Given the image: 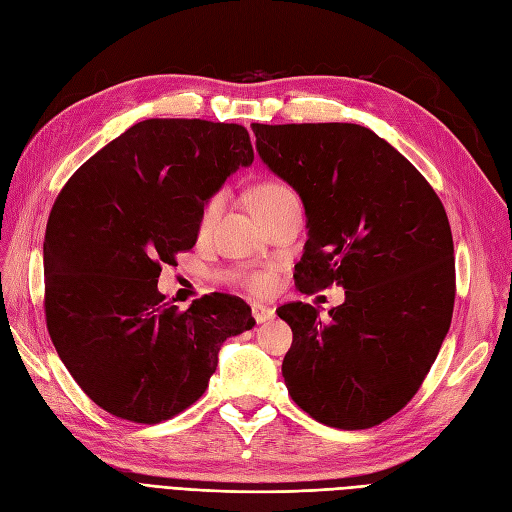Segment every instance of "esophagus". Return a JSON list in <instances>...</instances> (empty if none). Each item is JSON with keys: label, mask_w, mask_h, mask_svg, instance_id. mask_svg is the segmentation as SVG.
Here are the masks:
<instances>
[{"label": "esophagus", "mask_w": 512, "mask_h": 512, "mask_svg": "<svg viewBox=\"0 0 512 512\" xmlns=\"http://www.w3.org/2000/svg\"><path fill=\"white\" fill-rule=\"evenodd\" d=\"M252 315H254V320H256L258 324H264V322H271V320H273V317H275V309L262 307V305H254V307H252Z\"/></svg>", "instance_id": "obj_1"}]
</instances>
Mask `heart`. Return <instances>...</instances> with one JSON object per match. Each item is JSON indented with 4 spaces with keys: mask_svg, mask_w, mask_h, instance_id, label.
Masks as SVG:
<instances>
[{
    "mask_svg": "<svg viewBox=\"0 0 512 512\" xmlns=\"http://www.w3.org/2000/svg\"><path fill=\"white\" fill-rule=\"evenodd\" d=\"M298 203L294 192L281 182H260L250 190V205L252 211L256 214L258 220H262L264 216L273 214V211ZM224 207V195L218 192V195H211L205 205L201 207L199 214V233L205 235L211 231V226L218 220V216L222 214ZM231 279L235 284L243 286L245 290H250L252 294H264L269 292L273 286V279L267 273H235L231 275Z\"/></svg>",
    "mask_w": 512,
    "mask_h": 512,
    "instance_id": "1",
    "label": "heart"
}]
</instances>
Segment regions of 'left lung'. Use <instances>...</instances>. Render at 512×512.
Instances as JSON below:
<instances>
[{
    "label": "left lung",
    "mask_w": 512,
    "mask_h": 512,
    "mask_svg": "<svg viewBox=\"0 0 512 512\" xmlns=\"http://www.w3.org/2000/svg\"><path fill=\"white\" fill-rule=\"evenodd\" d=\"M252 131L264 165L305 205L309 239L296 288L345 290L328 320L307 303L277 309L294 334L281 375L320 424L373 428L417 394L451 326L445 207L424 175L366 127L254 122Z\"/></svg>",
    "instance_id": "1"
}]
</instances>
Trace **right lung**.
Wrapping results in <instances>:
<instances>
[{"label": "right lung", "instance_id": "obj_1", "mask_svg": "<svg viewBox=\"0 0 512 512\" xmlns=\"http://www.w3.org/2000/svg\"><path fill=\"white\" fill-rule=\"evenodd\" d=\"M254 161L241 125L150 118L69 178L44 237V311L59 358L103 411L135 424L171 419L207 390L228 337L250 330L239 296L184 311L158 292L163 264L190 250L199 214Z\"/></svg>", "mask_w": 512, "mask_h": 512}]
</instances>
